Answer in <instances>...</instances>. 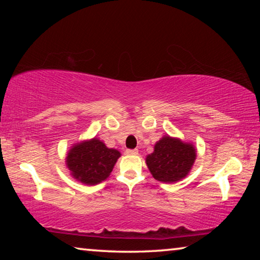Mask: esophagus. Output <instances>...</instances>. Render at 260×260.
I'll list each match as a JSON object with an SVG mask.
<instances>
[{
  "instance_id": "1",
  "label": "esophagus",
  "mask_w": 260,
  "mask_h": 260,
  "mask_svg": "<svg viewBox=\"0 0 260 260\" xmlns=\"http://www.w3.org/2000/svg\"><path fill=\"white\" fill-rule=\"evenodd\" d=\"M126 153H127V155L135 156V155H138L139 151H138V149H127V150H126Z\"/></svg>"
}]
</instances>
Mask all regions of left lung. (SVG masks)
I'll list each match as a JSON object with an SVG mask.
<instances>
[{"label": "left lung", "instance_id": "1", "mask_svg": "<svg viewBox=\"0 0 260 260\" xmlns=\"http://www.w3.org/2000/svg\"><path fill=\"white\" fill-rule=\"evenodd\" d=\"M197 151L191 142L164 135L157 141L146 164L153 178L164 183H175L187 177L196 160Z\"/></svg>", "mask_w": 260, "mask_h": 260}]
</instances>
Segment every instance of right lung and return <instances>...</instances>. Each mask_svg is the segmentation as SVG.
I'll list each match as a JSON object with an SVG mask.
<instances>
[{"instance_id":"1","label":"right lung","mask_w":260,"mask_h":260,"mask_svg":"<svg viewBox=\"0 0 260 260\" xmlns=\"http://www.w3.org/2000/svg\"><path fill=\"white\" fill-rule=\"evenodd\" d=\"M121 153L108 148L98 138L74 143L65 158L72 178L87 186H94L109 178Z\"/></svg>"}]
</instances>
